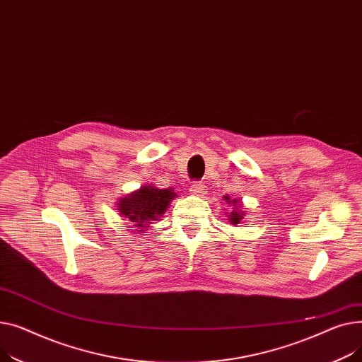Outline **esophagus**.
<instances>
[{
	"label": "esophagus",
	"mask_w": 362,
	"mask_h": 362,
	"mask_svg": "<svg viewBox=\"0 0 362 362\" xmlns=\"http://www.w3.org/2000/svg\"><path fill=\"white\" fill-rule=\"evenodd\" d=\"M204 191H206V185H204V182H200V181L193 182V185L189 187V193L194 196H203Z\"/></svg>",
	"instance_id": "34e87169"
}]
</instances>
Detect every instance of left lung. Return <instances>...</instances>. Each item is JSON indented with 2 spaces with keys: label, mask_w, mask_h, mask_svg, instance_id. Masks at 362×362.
<instances>
[{
  "label": "left lung",
  "mask_w": 362,
  "mask_h": 362,
  "mask_svg": "<svg viewBox=\"0 0 362 362\" xmlns=\"http://www.w3.org/2000/svg\"><path fill=\"white\" fill-rule=\"evenodd\" d=\"M223 200L232 206V210L226 211V216L232 225H238L243 221V216L245 214V210H243V204L238 199H230L229 196H225Z\"/></svg>",
  "instance_id": "8db88e82"
}]
</instances>
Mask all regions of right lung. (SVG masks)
I'll use <instances>...</instances> for the list:
<instances>
[{
  "instance_id": "1",
  "label": "right lung",
  "mask_w": 362,
  "mask_h": 362,
  "mask_svg": "<svg viewBox=\"0 0 362 362\" xmlns=\"http://www.w3.org/2000/svg\"><path fill=\"white\" fill-rule=\"evenodd\" d=\"M174 197L177 194L173 188L162 189L155 185H144L121 199L118 210L122 218H127L137 228L136 230L144 232L152 221H159Z\"/></svg>"
}]
</instances>
